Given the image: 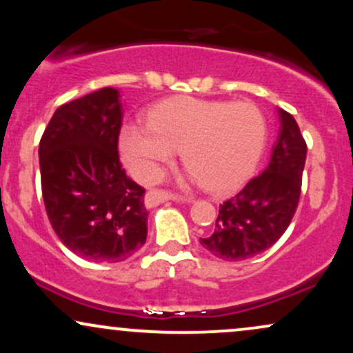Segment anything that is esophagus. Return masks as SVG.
I'll use <instances>...</instances> for the list:
<instances>
[{"instance_id": "1", "label": "esophagus", "mask_w": 353, "mask_h": 353, "mask_svg": "<svg viewBox=\"0 0 353 353\" xmlns=\"http://www.w3.org/2000/svg\"><path fill=\"white\" fill-rule=\"evenodd\" d=\"M165 201H182V202H194V197H184V196H177V194L169 192V190H163V189H152L149 190L148 196H145V204L149 208H154L157 204H163Z\"/></svg>"}]
</instances>
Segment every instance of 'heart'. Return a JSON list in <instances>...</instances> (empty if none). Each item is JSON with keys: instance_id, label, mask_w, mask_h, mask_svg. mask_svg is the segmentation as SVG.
<instances>
[{"instance_id": "heart-1", "label": "heart", "mask_w": 353, "mask_h": 353, "mask_svg": "<svg viewBox=\"0 0 353 353\" xmlns=\"http://www.w3.org/2000/svg\"><path fill=\"white\" fill-rule=\"evenodd\" d=\"M264 141L265 121L255 104L176 96L156 104L148 124L124 125L121 152L139 179L154 181L181 148L190 179L224 190L252 171Z\"/></svg>"}]
</instances>
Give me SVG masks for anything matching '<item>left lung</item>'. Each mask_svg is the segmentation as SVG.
<instances>
[{
    "label": "left lung",
    "mask_w": 353,
    "mask_h": 353,
    "mask_svg": "<svg viewBox=\"0 0 353 353\" xmlns=\"http://www.w3.org/2000/svg\"><path fill=\"white\" fill-rule=\"evenodd\" d=\"M279 136L264 172L222 202L216 229L201 245L224 261L264 252L289 228L301 199L307 144L294 116L279 109Z\"/></svg>",
    "instance_id": "8db88e82"
}]
</instances>
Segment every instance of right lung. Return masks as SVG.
<instances>
[{"label": "right lung", "instance_id": "obj_1", "mask_svg": "<svg viewBox=\"0 0 353 353\" xmlns=\"http://www.w3.org/2000/svg\"><path fill=\"white\" fill-rule=\"evenodd\" d=\"M123 104L103 88L56 109L39 141L44 208L56 236L92 262H121L148 237L145 189L117 152Z\"/></svg>", "mask_w": 353, "mask_h": 353}]
</instances>
